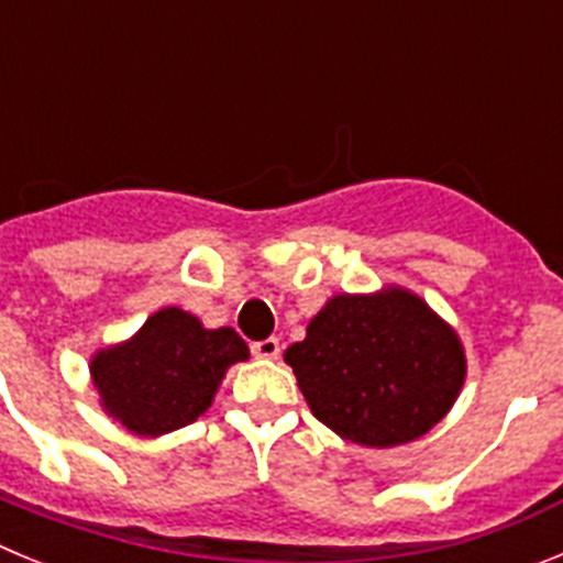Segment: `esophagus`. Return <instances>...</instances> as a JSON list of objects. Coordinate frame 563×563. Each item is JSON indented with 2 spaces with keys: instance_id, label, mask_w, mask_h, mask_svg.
Wrapping results in <instances>:
<instances>
[{
  "instance_id": "34e87169",
  "label": "esophagus",
  "mask_w": 563,
  "mask_h": 563,
  "mask_svg": "<svg viewBox=\"0 0 563 563\" xmlns=\"http://www.w3.org/2000/svg\"><path fill=\"white\" fill-rule=\"evenodd\" d=\"M251 352L256 357H265V361H276L278 352H282V343H278V338H265V341L251 343Z\"/></svg>"
}]
</instances>
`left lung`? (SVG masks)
Instances as JSON below:
<instances>
[{
	"instance_id": "8db88e82",
	"label": "left lung",
	"mask_w": 563,
	"mask_h": 563,
	"mask_svg": "<svg viewBox=\"0 0 563 563\" xmlns=\"http://www.w3.org/2000/svg\"><path fill=\"white\" fill-rule=\"evenodd\" d=\"M285 361L312 415L366 449H391L434 429L465 380L456 332L400 287L330 298Z\"/></svg>"
}]
</instances>
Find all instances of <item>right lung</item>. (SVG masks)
<instances>
[{"instance_id": "right-lung-1", "label": "right lung", "mask_w": 563, "mask_h": 563, "mask_svg": "<svg viewBox=\"0 0 563 563\" xmlns=\"http://www.w3.org/2000/svg\"><path fill=\"white\" fill-rule=\"evenodd\" d=\"M236 361H247V343L231 327L206 330L166 307L132 341L98 352L89 372L109 417L132 434L161 437L197 420Z\"/></svg>"}]
</instances>
